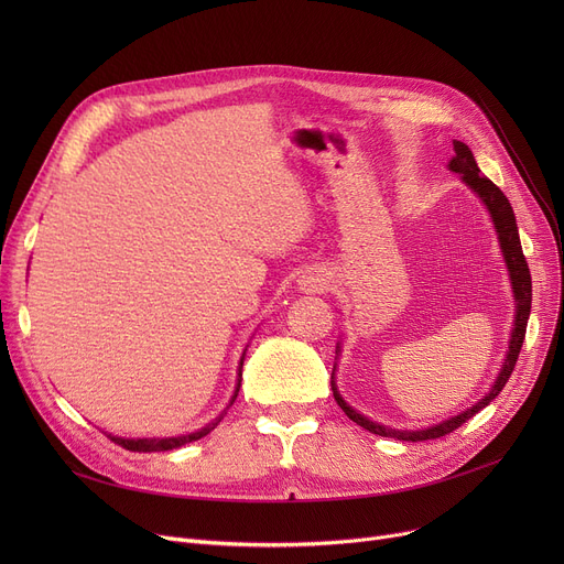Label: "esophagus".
<instances>
[{
  "mask_svg": "<svg viewBox=\"0 0 564 564\" xmlns=\"http://www.w3.org/2000/svg\"><path fill=\"white\" fill-rule=\"evenodd\" d=\"M297 288L306 294H315L327 288V274H324L319 267H308L306 272H302V276L297 279Z\"/></svg>",
  "mask_w": 564,
  "mask_h": 564,
  "instance_id": "obj_1",
  "label": "esophagus"
}]
</instances>
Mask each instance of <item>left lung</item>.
Returning a JSON list of instances; mask_svg holds the SVG:
<instances>
[{
	"mask_svg": "<svg viewBox=\"0 0 564 564\" xmlns=\"http://www.w3.org/2000/svg\"><path fill=\"white\" fill-rule=\"evenodd\" d=\"M453 148H455V155L453 160L448 162V169L459 173L462 183H466L473 192H476L480 196V200L485 203L487 213L494 221V228H496V235H498V245H500V251H502V260H506V267L510 272V283H512V294H514V322H512V334H510V345H508V354H506V361H502L500 366V372L494 381V387L489 389V393H485L476 404L464 409L462 413H457V416L448 419V421H441L436 425H430V427H423V430H393V427H387V425H379L370 419H366L364 413H359L357 409H351L338 387H336V366L334 364V372H332V391H334V398L338 402V406L347 413V419L354 421L357 425L366 427L368 432L372 434H379V436H391V438H398V441H427V438H438V436H446L451 434L453 430L462 427L468 419L476 416L478 411H482L500 391L502 387H506L514 366H517V359H519V351H521V345H523V338H525V327H528V317H530V302H532V281H530V272H528V262L523 258V251H521V240H519V228H517V217H514V210L510 200L506 198V194H502L487 175L480 173L478 164H476V158H473L470 148L464 143V141H453ZM336 354H340V343L336 345ZM338 359V357H336Z\"/></svg>",
	"mask_w": 564,
	"mask_h": 564,
	"instance_id": "left-lung-1",
	"label": "left lung"
}]
</instances>
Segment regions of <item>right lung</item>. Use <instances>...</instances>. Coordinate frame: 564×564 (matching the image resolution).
<instances>
[{
	"label": "right lung",
	"mask_w": 564,
	"mask_h": 564,
	"mask_svg": "<svg viewBox=\"0 0 564 564\" xmlns=\"http://www.w3.org/2000/svg\"><path fill=\"white\" fill-rule=\"evenodd\" d=\"M245 351H247V349H245ZM242 366H245V354H242V359H240V368H237V387H235V393H232V398H230L228 406L235 402L237 393H240ZM228 406H226V409H228ZM226 409H224V413H226ZM224 413H221L219 419H215L213 423H207L205 427H200L198 432L181 434V436H164V438H126V436H113V434H107V436H109L113 443H118V446H123L126 451H132V453H160V451H173V448H181V446H185V443H192V441L203 438L205 434H210V432L217 427V423L224 419Z\"/></svg>",
	"instance_id": "add662e5"
}]
</instances>
